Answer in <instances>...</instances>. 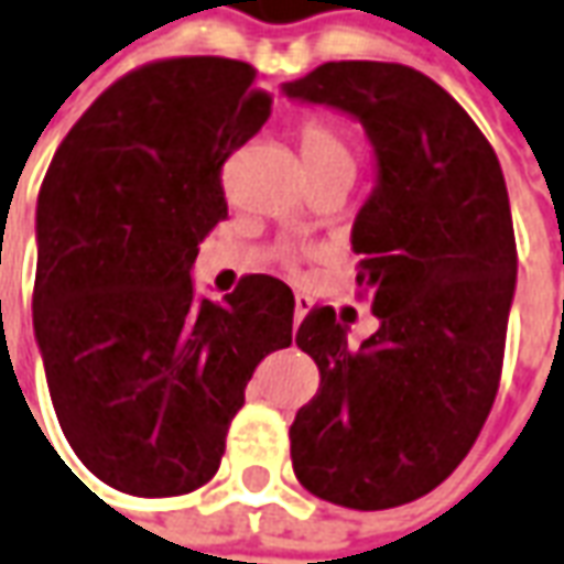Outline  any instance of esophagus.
<instances>
[{
	"label": "esophagus",
	"mask_w": 564,
	"mask_h": 564,
	"mask_svg": "<svg viewBox=\"0 0 564 564\" xmlns=\"http://www.w3.org/2000/svg\"><path fill=\"white\" fill-rule=\"evenodd\" d=\"M312 312V299L308 296H302V293H299L296 296V312H293V317H296V324H302V321H305V314Z\"/></svg>",
	"instance_id": "34e87169"
}]
</instances>
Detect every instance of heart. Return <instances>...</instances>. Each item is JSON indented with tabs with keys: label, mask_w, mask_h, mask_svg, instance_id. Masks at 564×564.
I'll list each match as a JSON object with an SVG mask.
<instances>
[{
	"label": "heart",
	"mask_w": 564,
	"mask_h": 564,
	"mask_svg": "<svg viewBox=\"0 0 564 564\" xmlns=\"http://www.w3.org/2000/svg\"><path fill=\"white\" fill-rule=\"evenodd\" d=\"M299 148L308 170H327V166H346L355 172V153L348 138L324 120H308L299 126Z\"/></svg>",
	"instance_id": "obj_1"
}]
</instances>
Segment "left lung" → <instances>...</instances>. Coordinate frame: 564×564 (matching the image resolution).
Instances as JSON below:
<instances>
[{
    "label": "left lung",
    "mask_w": 564,
    "mask_h": 564,
    "mask_svg": "<svg viewBox=\"0 0 564 564\" xmlns=\"http://www.w3.org/2000/svg\"><path fill=\"white\" fill-rule=\"evenodd\" d=\"M281 91L361 122L377 160L351 250L379 330L355 348L333 308L302 321L321 389L290 426L293 473L336 507H401L457 469L497 398L519 268L503 170L404 64L330 61Z\"/></svg>",
    "instance_id": "8db88e82"
}]
</instances>
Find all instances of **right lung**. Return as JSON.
Segmentation results:
<instances>
[{
	"mask_svg": "<svg viewBox=\"0 0 564 564\" xmlns=\"http://www.w3.org/2000/svg\"><path fill=\"white\" fill-rule=\"evenodd\" d=\"M271 117L256 70L170 57L126 73L55 151L36 200L33 330L57 423L105 485L178 497L216 475L259 361L293 343V290L194 293L228 218L221 166Z\"/></svg>",
	"mask_w": 564,
	"mask_h": 564,
	"instance_id": "obj_1",
	"label": "right lung"
}]
</instances>
